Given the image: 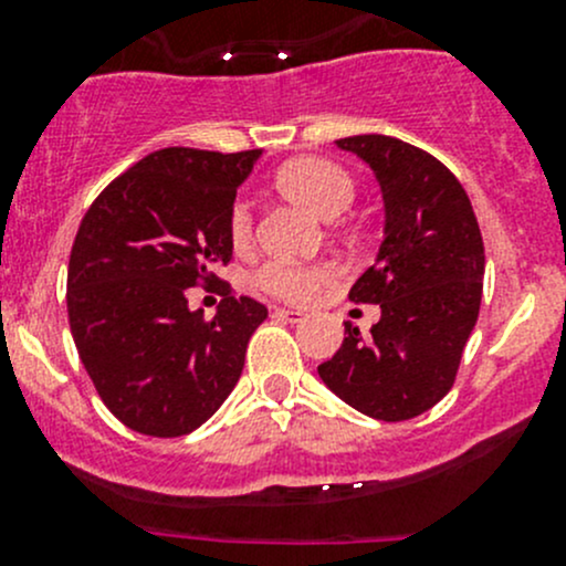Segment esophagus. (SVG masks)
Here are the masks:
<instances>
[{"label":"esophagus","instance_id":"1","mask_svg":"<svg viewBox=\"0 0 566 566\" xmlns=\"http://www.w3.org/2000/svg\"><path fill=\"white\" fill-rule=\"evenodd\" d=\"M271 317L282 319V323H301V319H304V312H298V310H273Z\"/></svg>","mask_w":566,"mask_h":566}]
</instances>
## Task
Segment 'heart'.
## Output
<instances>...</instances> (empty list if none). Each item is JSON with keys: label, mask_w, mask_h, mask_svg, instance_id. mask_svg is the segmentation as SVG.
Wrapping results in <instances>:
<instances>
[{"label": "heart", "mask_w": 566, "mask_h": 566, "mask_svg": "<svg viewBox=\"0 0 566 566\" xmlns=\"http://www.w3.org/2000/svg\"><path fill=\"white\" fill-rule=\"evenodd\" d=\"M276 186L284 197L304 205L319 219H334L336 213H342L350 205L353 191H356V182L345 167L317 156L293 158V161L284 164L276 175ZM227 238L235 249H247L254 238V216L243 199H235L227 210ZM334 276L336 268L328 262H306L304 265V262L268 260L256 268L254 282L256 287L276 295V298L304 304Z\"/></svg>", "instance_id": "obj_1"}]
</instances>
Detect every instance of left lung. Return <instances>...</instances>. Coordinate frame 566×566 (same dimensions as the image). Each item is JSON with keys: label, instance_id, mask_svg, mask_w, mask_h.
<instances>
[{"label": "left lung", "instance_id": "left-lung-1", "mask_svg": "<svg viewBox=\"0 0 566 566\" xmlns=\"http://www.w3.org/2000/svg\"><path fill=\"white\" fill-rule=\"evenodd\" d=\"M373 167L386 202L378 260L353 284V304H378L367 336L345 323L339 350L317 367L364 416L405 421L441 402L482 304L484 243L460 180L421 147L384 134L336 139Z\"/></svg>", "mask_w": 566, "mask_h": 566}]
</instances>
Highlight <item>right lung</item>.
I'll list each match as a JSON object with an SVG mask.
<instances>
[{
  "label": "right lung",
  "instance_id": "1",
  "mask_svg": "<svg viewBox=\"0 0 566 566\" xmlns=\"http://www.w3.org/2000/svg\"><path fill=\"white\" fill-rule=\"evenodd\" d=\"M262 150L164 147L114 177L78 224L67 323L104 405L134 432L180 438L221 408L247 361L260 301L221 284L213 317L186 290L232 260L227 210Z\"/></svg>",
  "mask_w": 566,
  "mask_h": 566
}]
</instances>
